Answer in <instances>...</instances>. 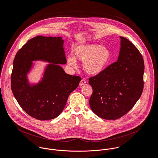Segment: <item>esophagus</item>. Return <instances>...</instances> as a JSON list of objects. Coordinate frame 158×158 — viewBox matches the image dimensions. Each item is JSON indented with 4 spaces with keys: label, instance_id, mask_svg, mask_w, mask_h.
Listing matches in <instances>:
<instances>
[{
    "label": "esophagus",
    "instance_id": "obj_1",
    "mask_svg": "<svg viewBox=\"0 0 158 158\" xmlns=\"http://www.w3.org/2000/svg\"><path fill=\"white\" fill-rule=\"evenodd\" d=\"M85 83H86L85 80V79H81V81H80V82H79V85H80V86H82V85H84Z\"/></svg>",
    "mask_w": 158,
    "mask_h": 158
}]
</instances>
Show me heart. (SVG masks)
<instances>
[{
	"label": "heart",
	"mask_w": 158,
	"mask_h": 158,
	"mask_svg": "<svg viewBox=\"0 0 158 158\" xmlns=\"http://www.w3.org/2000/svg\"><path fill=\"white\" fill-rule=\"evenodd\" d=\"M82 62V69L89 75H97L109 64L111 60L110 49L96 44H87L77 48L74 51V57L68 56L67 63L69 66H76V60Z\"/></svg>",
	"instance_id": "heart-1"
}]
</instances>
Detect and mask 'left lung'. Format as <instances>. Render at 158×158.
Here are the masks:
<instances>
[{
  "label": "left lung",
  "mask_w": 158,
  "mask_h": 158,
  "mask_svg": "<svg viewBox=\"0 0 158 158\" xmlns=\"http://www.w3.org/2000/svg\"><path fill=\"white\" fill-rule=\"evenodd\" d=\"M120 38L118 60L89 78L93 88L90 107L98 116L107 120L118 119L127 113L140 98L144 88L143 57L131 42Z\"/></svg>",
  "instance_id": "8db88e82"
}]
</instances>
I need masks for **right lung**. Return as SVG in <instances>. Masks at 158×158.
<instances>
[{
  "instance_id": "1",
  "label": "right lung",
  "mask_w": 158,
  "mask_h": 158,
  "mask_svg": "<svg viewBox=\"0 0 158 158\" xmlns=\"http://www.w3.org/2000/svg\"><path fill=\"white\" fill-rule=\"evenodd\" d=\"M61 37L37 36L17 52L11 74V89L17 102L27 114L38 120H50L63 110L69 94L81 78L66 74L59 65L67 60ZM42 60L48 65L42 81L35 85L28 82L27 74L32 61Z\"/></svg>"
}]
</instances>
